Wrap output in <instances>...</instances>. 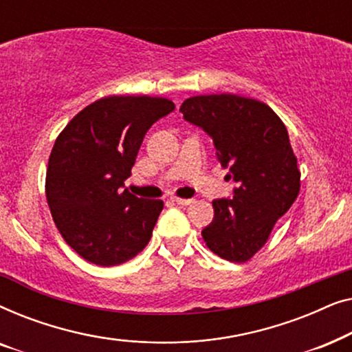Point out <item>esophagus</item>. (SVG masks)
<instances>
[{"mask_svg":"<svg viewBox=\"0 0 352 352\" xmlns=\"http://www.w3.org/2000/svg\"><path fill=\"white\" fill-rule=\"evenodd\" d=\"M171 200L175 201V204H177V205H184V206L192 204V200H189V199H179V197H173Z\"/></svg>","mask_w":352,"mask_h":352,"instance_id":"34e87169","label":"esophagus"}]
</instances>
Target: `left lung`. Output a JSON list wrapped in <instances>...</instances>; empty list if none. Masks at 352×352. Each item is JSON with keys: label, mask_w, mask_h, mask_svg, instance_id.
Returning <instances> with one entry per match:
<instances>
[{"label": "left lung", "mask_w": 352, "mask_h": 352, "mask_svg": "<svg viewBox=\"0 0 352 352\" xmlns=\"http://www.w3.org/2000/svg\"><path fill=\"white\" fill-rule=\"evenodd\" d=\"M179 112L213 139L218 162L239 184L234 197L213 200L214 218L201 237L219 258L248 261L300 194L285 124L269 105L237 94L194 96Z\"/></svg>", "instance_id": "8db88e82"}]
</instances>
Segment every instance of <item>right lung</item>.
Listing matches in <instances>:
<instances>
[{"label": "right lung", "instance_id": "right-lung-1", "mask_svg": "<svg viewBox=\"0 0 352 352\" xmlns=\"http://www.w3.org/2000/svg\"><path fill=\"white\" fill-rule=\"evenodd\" d=\"M173 110L165 98L109 96L57 136L46 171L47 205L67 245L86 261L117 266L151 240L163 201L138 199L123 187L148 128Z\"/></svg>", "mask_w": 352, "mask_h": 352}]
</instances>
